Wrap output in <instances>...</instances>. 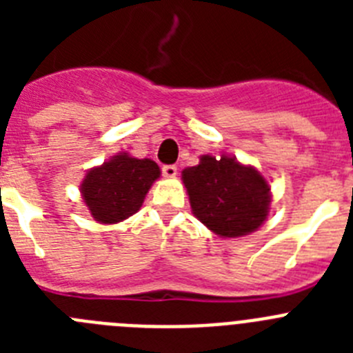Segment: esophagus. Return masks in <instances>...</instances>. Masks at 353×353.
<instances>
[{
    "label": "esophagus",
    "mask_w": 353,
    "mask_h": 353,
    "mask_svg": "<svg viewBox=\"0 0 353 353\" xmlns=\"http://www.w3.org/2000/svg\"><path fill=\"white\" fill-rule=\"evenodd\" d=\"M162 174L168 176V179H173V176H176V166H174V164H166V166H162Z\"/></svg>",
    "instance_id": "obj_1"
}]
</instances>
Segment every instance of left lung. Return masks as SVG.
Here are the masks:
<instances>
[{"instance_id":"obj_1","label":"left lung","mask_w":353,"mask_h":353,"mask_svg":"<svg viewBox=\"0 0 353 353\" xmlns=\"http://www.w3.org/2000/svg\"><path fill=\"white\" fill-rule=\"evenodd\" d=\"M182 180L192 214L215 235H248L269 215V183L233 157L203 155L198 166L182 171Z\"/></svg>"}]
</instances>
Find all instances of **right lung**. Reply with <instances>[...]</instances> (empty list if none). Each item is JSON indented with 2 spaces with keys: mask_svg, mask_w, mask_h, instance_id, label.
I'll return each instance as SVG.
<instances>
[{
  "mask_svg": "<svg viewBox=\"0 0 353 353\" xmlns=\"http://www.w3.org/2000/svg\"><path fill=\"white\" fill-rule=\"evenodd\" d=\"M159 174L161 170L154 161L120 154L101 168L90 170L81 183V192L95 221L120 223L139 210Z\"/></svg>",
  "mask_w": 353,
  "mask_h": 353,
  "instance_id": "obj_1",
  "label": "right lung"
}]
</instances>
